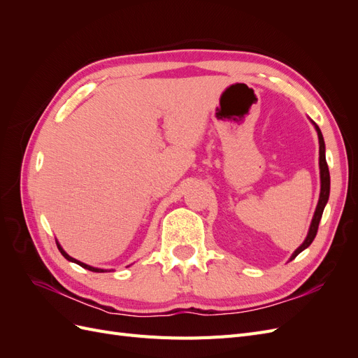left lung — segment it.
<instances>
[{
  "instance_id": "1",
  "label": "left lung",
  "mask_w": 358,
  "mask_h": 358,
  "mask_svg": "<svg viewBox=\"0 0 358 358\" xmlns=\"http://www.w3.org/2000/svg\"><path fill=\"white\" fill-rule=\"evenodd\" d=\"M313 125H315L317 128V133H318V138H320V171H321V192H320V200H318V206H317V210H315V215H313V220H312V224H310V229H309V233H308V237L305 239V242H303L296 251L294 254L291 255V259H294L303 249H306L312 242L313 239H315L317 236V231H318V225H320V221H321V216H322V212H324V208H326L327 204V200H329V196H330V173H329V166H327V161H326V145H324V138H322V134H321V129L318 128V125L313 122Z\"/></svg>"
}]
</instances>
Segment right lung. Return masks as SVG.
I'll return each instance as SVG.
<instances>
[{
    "label": "right lung",
    "instance_id": "right-lung-1",
    "mask_svg": "<svg viewBox=\"0 0 358 358\" xmlns=\"http://www.w3.org/2000/svg\"><path fill=\"white\" fill-rule=\"evenodd\" d=\"M58 245V243H57ZM58 249H59V252L64 255V257H66L67 259H69V262H73V263H76V264H79V266H82L83 268H88V270H91V272H99V273H101V272H106V270L104 268H95V267H91V266H88V264H85V263H80V262H78V259H74L73 257H70L66 251H64V249L58 245Z\"/></svg>",
    "mask_w": 358,
    "mask_h": 358
}]
</instances>
